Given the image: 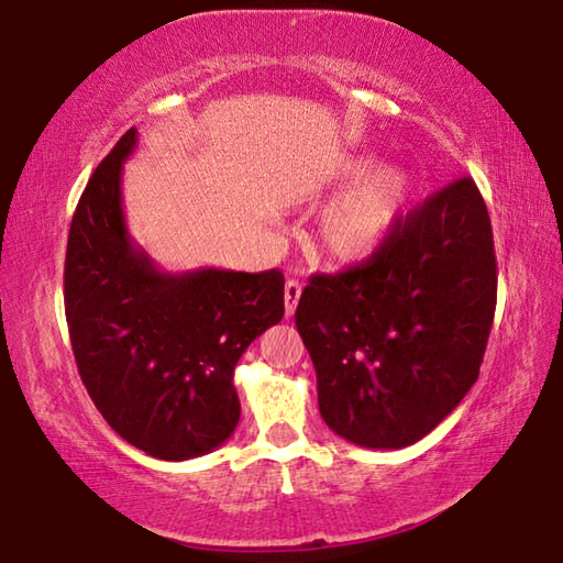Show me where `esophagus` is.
<instances>
[{"label": "esophagus", "mask_w": 563, "mask_h": 563, "mask_svg": "<svg viewBox=\"0 0 563 563\" xmlns=\"http://www.w3.org/2000/svg\"><path fill=\"white\" fill-rule=\"evenodd\" d=\"M300 283L298 280H288L285 283V316H295V308H298V300H300Z\"/></svg>", "instance_id": "1"}]
</instances>
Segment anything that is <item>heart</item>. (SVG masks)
<instances>
[{
  "label": "heart",
  "mask_w": 563,
  "mask_h": 563,
  "mask_svg": "<svg viewBox=\"0 0 563 563\" xmlns=\"http://www.w3.org/2000/svg\"><path fill=\"white\" fill-rule=\"evenodd\" d=\"M320 216V241L332 258L360 263L383 247L412 201V176L397 164L375 166L373 158H347L330 176L332 188H345Z\"/></svg>",
  "instance_id": "1"
}]
</instances>
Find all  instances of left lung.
Segmentation results:
<instances>
[{
    "mask_svg": "<svg viewBox=\"0 0 563 563\" xmlns=\"http://www.w3.org/2000/svg\"><path fill=\"white\" fill-rule=\"evenodd\" d=\"M494 308L492 221L474 180L460 178L373 258L302 290L295 325L325 424L367 450L422 440L479 377Z\"/></svg>",
    "mask_w": 563,
    "mask_h": 563,
    "instance_id": "obj_1",
    "label": "left lung"
}]
</instances>
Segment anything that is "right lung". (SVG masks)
Wrapping results in <instances>:
<instances>
[{"label":"right lung","mask_w":563,"mask_h":563,"mask_svg":"<svg viewBox=\"0 0 563 563\" xmlns=\"http://www.w3.org/2000/svg\"><path fill=\"white\" fill-rule=\"evenodd\" d=\"M129 129L89 178L69 228L64 308L81 383L103 419L136 450L180 462L233 434V369L285 312L283 273H168L133 243L121 174Z\"/></svg>","instance_id":"add662e5"}]
</instances>
